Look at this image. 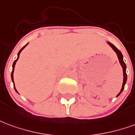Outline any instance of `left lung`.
<instances>
[{"label":"left lung","mask_w":135,"mask_h":135,"mask_svg":"<svg viewBox=\"0 0 135 135\" xmlns=\"http://www.w3.org/2000/svg\"><path fill=\"white\" fill-rule=\"evenodd\" d=\"M107 43H108V44H109V46H110L112 48V49L115 51V53L117 54V55L119 61V63H120L121 66H122V69H123V84H122V89H121L120 92L118 94H117V97H118L121 93L123 91L124 88V85H125V84H126L127 82V74H126L127 66H126V64H125V63L124 62L123 56H122V54L121 53L120 51H119V49H117L114 46V45H113L112 44H111L110 42H107Z\"/></svg>","instance_id":"obj_1"}]
</instances>
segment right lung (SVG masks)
I'll list each match as a JSON object with an SVG mask.
<instances>
[{"label":"right lung","mask_w":135,"mask_h":135,"mask_svg":"<svg viewBox=\"0 0 135 135\" xmlns=\"http://www.w3.org/2000/svg\"><path fill=\"white\" fill-rule=\"evenodd\" d=\"M27 45H28V44H27L26 45H25L20 50L19 52L18 53V58H17V59L15 60L14 62H13V70H12V72H11V79H12V81H13V71H14V68H15V65H16V61H18V58H19V55H20V54H21V52L22 51V50L23 49H24V48ZM13 83H14V82H13ZM14 89H15V90H16V91L18 93V91H16V87H15V85H14Z\"/></svg>","instance_id":"add662e5"}]
</instances>
